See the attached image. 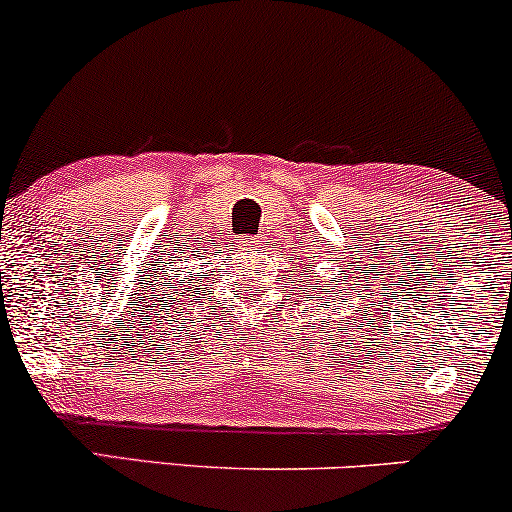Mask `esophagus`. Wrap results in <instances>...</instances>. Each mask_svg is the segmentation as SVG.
Listing matches in <instances>:
<instances>
[{
	"label": "esophagus",
	"instance_id": "1",
	"mask_svg": "<svg viewBox=\"0 0 512 512\" xmlns=\"http://www.w3.org/2000/svg\"><path fill=\"white\" fill-rule=\"evenodd\" d=\"M238 243H241L243 250H260L264 245V238L262 236H243V238H238Z\"/></svg>",
	"mask_w": 512,
	"mask_h": 512
}]
</instances>
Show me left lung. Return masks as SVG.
<instances>
[{
  "mask_svg": "<svg viewBox=\"0 0 512 512\" xmlns=\"http://www.w3.org/2000/svg\"><path fill=\"white\" fill-rule=\"evenodd\" d=\"M314 290L319 295L326 297V300L333 302V300H342V297H345L342 295V290H347V286L345 283H340V278H338V281H319L314 286Z\"/></svg>",
  "mask_w": 512,
  "mask_h": 512,
  "instance_id": "8db88e82",
  "label": "left lung"
}]
</instances>
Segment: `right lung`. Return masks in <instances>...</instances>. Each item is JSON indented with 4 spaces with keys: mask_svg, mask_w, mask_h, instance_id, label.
Returning a JSON list of instances; mask_svg holds the SVG:
<instances>
[{
    "mask_svg": "<svg viewBox=\"0 0 512 512\" xmlns=\"http://www.w3.org/2000/svg\"><path fill=\"white\" fill-rule=\"evenodd\" d=\"M191 286H193V278H189V281H174V290H170V295L179 293L181 297H184L186 288H191Z\"/></svg>",
    "mask_w": 512,
    "mask_h": 512,
    "instance_id": "1",
    "label": "right lung"
}]
</instances>
